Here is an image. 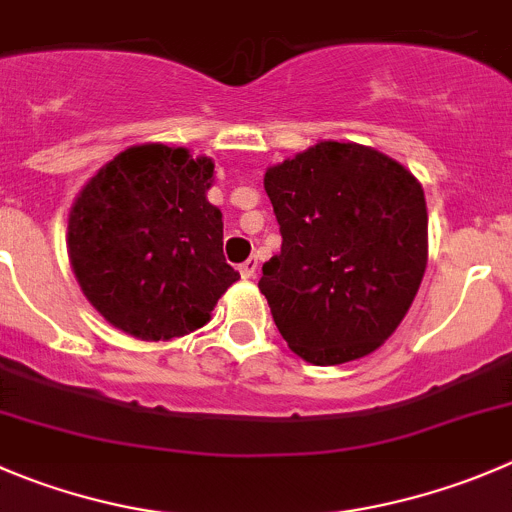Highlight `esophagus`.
<instances>
[{
    "mask_svg": "<svg viewBox=\"0 0 512 512\" xmlns=\"http://www.w3.org/2000/svg\"><path fill=\"white\" fill-rule=\"evenodd\" d=\"M256 269H259V259H256V256H251V259H246L241 266H238V271H241V276L246 281H251L253 276H256Z\"/></svg>",
    "mask_w": 512,
    "mask_h": 512,
    "instance_id": "esophagus-1",
    "label": "esophagus"
}]
</instances>
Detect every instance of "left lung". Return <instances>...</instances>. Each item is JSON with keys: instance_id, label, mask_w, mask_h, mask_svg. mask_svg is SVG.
<instances>
[{"instance_id": "8db88e82", "label": "left lung", "mask_w": 512, "mask_h": 512, "mask_svg": "<svg viewBox=\"0 0 512 512\" xmlns=\"http://www.w3.org/2000/svg\"><path fill=\"white\" fill-rule=\"evenodd\" d=\"M281 253L261 294L281 337L316 367L382 347L427 266V203L415 175L379 150L324 140L266 170Z\"/></svg>"}]
</instances>
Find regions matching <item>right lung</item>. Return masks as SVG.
I'll return each instance as SVG.
<instances>
[{
	"label": "right lung",
	"mask_w": 512,
	"mask_h": 512,
	"mask_svg": "<svg viewBox=\"0 0 512 512\" xmlns=\"http://www.w3.org/2000/svg\"><path fill=\"white\" fill-rule=\"evenodd\" d=\"M211 186V158L148 143L115 155L77 196L67 221L72 271L87 301L130 337L196 332L241 279L223 256Z\"/></svg>",
	"instance_id": "right-lung-1"
}]
</instances>
